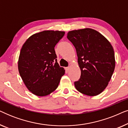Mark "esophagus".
<instances>
[{
  "mask_svg": "<svg viewBox=\"0 0 128 128\" xmlns=\"http://www.w3.org/2000/svg\"><path fill=\"white\" fill-rule=\"evenodd\" d=\"M65 69H66V71L67 72H69V69H70V68L67 67V68H65Z\"/></svg>",
  "mask_w": 128,
  "mask_h": 128,
  "instance_id": "esophagus-1",
  "label": "esophagus"
}]
</instances>
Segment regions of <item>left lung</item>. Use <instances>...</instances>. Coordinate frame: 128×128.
<instances>
[{"label":"left lung","instance_id":"left-lung-1","mask_svg":"<svg viewBox=\"0 0 128 128\" xmlns=\"http://www.w3.org/2000/svg\"><path fill=\"white\" fill-rule=\"evenodd\" d=\"M68 39L76 50L81 76L76 90L88 96L101 93L109 83L115 67L114 50L109 41L89 28L70 31Z\"/></svg>","mask_w":128,"mask_h":128}]
</instances>
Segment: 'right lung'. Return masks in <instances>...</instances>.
I'll return each mask as SVG.
<instances>
[{
  "label": "right lung",
  "instance_id": "obj_1",
  "mask_svg": "<svg viewBox=\"0 0 128 128\" xmlns=\"http://www.w3.org/2000/svg\"><path fill=\"white\" fill-rule=\"evenodd\" d=\"M64 31L45 30L30 36L21 49L18 69L22 82L34 95L43 97L54 92L65 73L59 66L55 45Z\"/></svg>",
  "mask_w": 128,
  "mask_h": 128
}]
</instances>
